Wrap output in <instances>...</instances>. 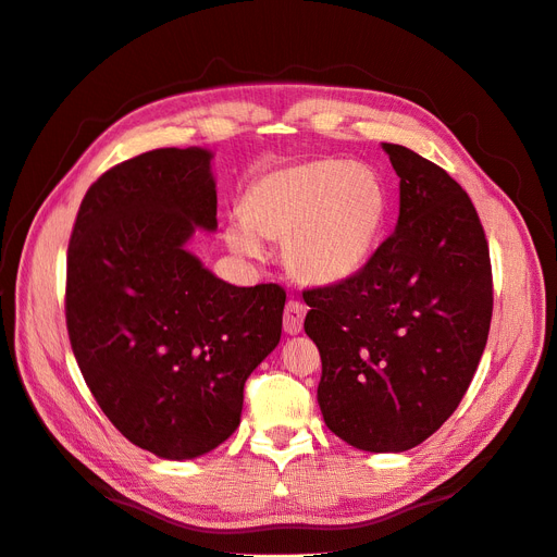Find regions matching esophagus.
Returning <instances> with one entry per match:
<instances>
[{"instance_id": "1", "label": "esophagus", "mask_w": 557, "mask_h": 557, "mask_svg": "<svg viewBox=\"0 0 557 557\" xmlns=\"http://www.w3.org/2000/svg\"><path fill=\"white\" fill-rule=\"evenodd\" d=\"M305 315H307V307L297 299H290L283 311V330L288 334H299L301 327H305Z\"/></svg>"}]
</instances>
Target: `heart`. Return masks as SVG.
<instances>
[{
	"label": "heart",
	"instance_id": "heart-1",
	"mask_svg": "<svg viewBox=\"0 0 557 557\" xmlns=\"http://www.w3.org/2000/svg\"><path fill=\"white\" fill-rule=\"evenodd\" d=\"M391 199L364 164L313 160L281 166L250 185L244 223L225 227V244L246 260L264 258V244L283 242V264L305 285H334L372 258Z\"/></svg>",
	"mask_w": 557,
	"mask_h": 557
}]
</instances>
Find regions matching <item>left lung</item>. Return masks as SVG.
<instances>
[{
  "label": "left lung",
  "mask_w": 557,
  "mask_h": 557,
  "mask_svg": "<svg viewBox=\"0 0 557 557\" xmlns=\"http://www.w3.org/2000/svg\"><path fill=\"white\" fill-rule=\"evenodd\" d=\"M399 218L350 278L305 293L325 425L369 453L423 444L458 409L493 315L491 252L469 195L442 166L383 144Z\"/></svg>",
  "instance_id": "1"
}]
</instances>
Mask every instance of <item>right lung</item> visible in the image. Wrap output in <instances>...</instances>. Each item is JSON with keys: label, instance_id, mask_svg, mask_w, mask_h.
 Masks as SVG:
<instances>
[{"label": "right lung", "instance_id": "obj_1", "mask_svg": "<svg viewBox=\"0 0 557 557\" xmlns=\"http://www.w3.org/2000/svg\"><path fill=\"white\" fill-rule=\"evenodd\" d=\"M211 158L158 148L115 164L83 197L66 250L81 374L115 430L164 460L239 428L244 383L281 339V285L237 288L185 248L218 227Z\"/></svg>", "mask_w": 557, "mask_h": 557}]
</instances>
